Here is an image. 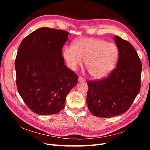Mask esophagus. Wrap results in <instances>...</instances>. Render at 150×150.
Returning a JSON list of instances; mask_svg holds the SVG:
<instances>
[{"instance_id":"34e87169","label":"esophagus","mask_w":150,"mask_h":150,"mask_svg":"<svg viewBox=\"0 0 150 150\" xmlns=\"http://www.w3.org/2000/svg\"><path fill=\"white\" fill-rule=\"evenodd\" d=\"M78 81H79V82H84L85 80L83 78H81V77H79V78H78Z\"/></svg>"}]
</instances>
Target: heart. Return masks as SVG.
Wrapping results in <instances>:
<instances>
[{
  "instance_id": "b5f03b06",
  "label": "heart",
  "mask_w": 150,
  "mask_h": 150,
  "mask_svg": "<svg viewBox=\"0 0 150 150\" xmlns=\"http://www.w3.org/2000/svg\"><path fill=\"white\" fill-rule=\"evenodd\" d=\"M67 66L76 71L86 61V67L94 78L107 76L114 69L119 57V50L115 44L95 38H81L74 46L68 45L62 51Z\"/></svg>"
}]
</instances>
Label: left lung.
Listing matches in <instances>:
<instances>
[{
  "instance_id": "8db88e82",
  "label": "left lung",
  "mask_w": 150,
  "mask_h": 150,
  "mask_svg": "<svg viewBox=\"0 0 150 150\" xmlns=\"http://www.w3.org/2000/svg\"><path fill=\"white\" fill-rule=\"evenodd\" d=\"M119 50L116 67L107 78L88 83L86 102L96 116L110 117L123 114L139 92L142 65L137 52L129 42L116 35Z\"/></svg>"
}]
</instances>
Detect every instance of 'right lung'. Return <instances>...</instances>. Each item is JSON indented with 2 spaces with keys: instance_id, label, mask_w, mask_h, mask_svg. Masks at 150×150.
Returning <instances> with one entry per match:
<instances>
[{
  "instance_id": "1",
  "label": "right lung",
  "mask_w": 150,
  "mask_h": 150,
  "mask_svg": "<svg viewBox=\"0 0 150 150\" xmlns=\"http://www.w3.org/2000/svg\"><path fill=\"white\" fill-rule=\"evenodd\" d=\"M66 31L41 28L21 42L15 68L18 92L30 110L40 115L58 113L78 83V76L65 64L62 48Z\"/></svg>"
}]
</instances>
